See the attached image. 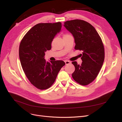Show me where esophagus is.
I'll return each mask as SVG.
<instances>
[{"instance_id":"obj_1","label":"esophagus","mask_w":122,"mask_h":122,"mask_svg":"<svg viewBox=\"0 0 122 122\" xmlns=\"http://www.w3.org/2000/svg\"><path fill=\"white\" fill-rule=\"evenodd\" d=\"M65 64H66V65L71 64V61H65Z\"/></svg>"}]
</instances>
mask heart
Here are the masks:
<instances>
[{
	"label": "heart",
	"mask_w": 122,
	"mask_h": 122,
	"mask_svg": "<svg viewBox=\"0 0 122 122\" xmlns=\"http://www.w3.org/2000/svg\"><path fill=\"white\" fill-rule=\"evenodd\" d=\"M67 35H65V36H67Z\"/></svg>",
	"instance_id": "obj_1"
}]
</instances>
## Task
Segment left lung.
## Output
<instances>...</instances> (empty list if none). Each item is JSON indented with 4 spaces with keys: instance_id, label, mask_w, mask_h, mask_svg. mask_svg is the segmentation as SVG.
Masks as SVG:
<instances>
[{
    "instance_id": "8db88e82",
    "label": "left lung",
    "mask_w": 122,
    "mask_h": 122,
    "mask_svg": "<svg viewBox=\"0 0 122 122\" xmlns=\"http://www.w3.org/2000/svg\"><path fill=\"white\" fill-rule=\"evenodd\" d=\"M64 25L74 38L75 49L83 51L81 64L72 62L75 68L72 77L77 83L86 86L96 78L104 62V48L102 40L96 29L85 21H67Z\"/></svg>"
}]
</instances>
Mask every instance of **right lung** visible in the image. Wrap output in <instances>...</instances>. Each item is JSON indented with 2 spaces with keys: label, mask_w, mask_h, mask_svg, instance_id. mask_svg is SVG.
Segmentation results:
<instances>
[{
  "label": "right lung",
  "mask_w": 122,
  "mask_h": 122,
  "mask_svg": "<svg viewBox=\"0 0 122 122\" xmlns=\"http://www.w3.org/2000/svg\"><path fill=\"white\" fill-rule=\"evenodd\" d=\"M61 28L60 22L39 23L32 27L21 41L19 54L22 67L29 81L38 89L49 88L65 65L62 61L48 62L44 58L45 52L51 49V43Z\"/></svg>",
  "instance_id": "1"
}]
</instances>
